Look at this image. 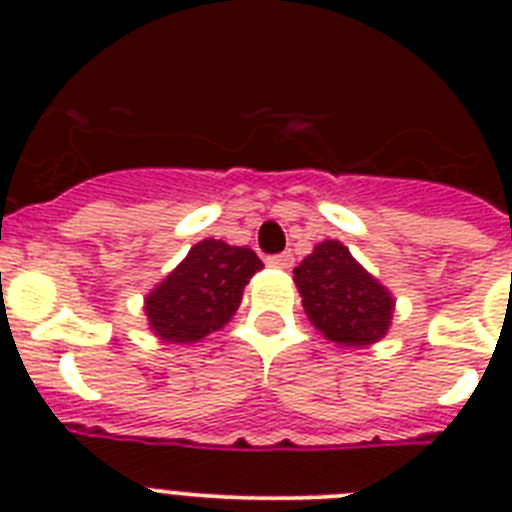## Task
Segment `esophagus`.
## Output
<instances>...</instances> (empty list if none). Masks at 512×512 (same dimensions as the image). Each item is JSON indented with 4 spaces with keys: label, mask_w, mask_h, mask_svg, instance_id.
<instances>
[{
    "label": "esophagus",
    "mask_w": 512,
    "mask_h": 512,
    "mask_svg": "<svg viewBox=\"0 0 512 512\" xmlns=\"http://www.w3.org/2000/svg\"><path fill=\"white\" fill-rule=\"evenodd\" d=\"M265 263L271 265V268H292V263H295V257H292V252H281V255H268V257H265Z\"/></svg>",
    "instance_id": "34e87169"
}]
</instances>
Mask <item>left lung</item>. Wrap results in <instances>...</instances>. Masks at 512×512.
Returning a JSON list of instances; mask_svg holds the SVG:
<instances>
[{
  "label": "left lung",
  "instance_id": "8db88e82",
  "mask_svg": "<svg viewBox=\"0 0 512 512\" xmlns=\"http://www.w3.org/2000/svg\"><path fill=\"white\" fill-rule=\"evenodd\" d=\"M295 284L308 319L329 340L369 345L388 332L393 297L340 241H321L295 268Z\"/></svg>",
  "mask_w": 512,
  "mask_h": 512
}]
</instances>
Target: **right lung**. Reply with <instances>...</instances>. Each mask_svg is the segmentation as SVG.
<instances>
[{"instance_id": "obj_1", "label": "right lung", "mask_w": 512, "mask_h": 512, "mask_svg": "<svg viewBox=\"0 0 512 512\" xmlns=\"http://www.w3.org/2000/svg\"><path fill=\"white\" fill-rule=\"evenodd\" d=\"M263 268L249 247H228L204 239L183 263L146 297L151 329L167 342L207 337L231 319L241 303V289Z\"/></svg>"}]
</instances>
